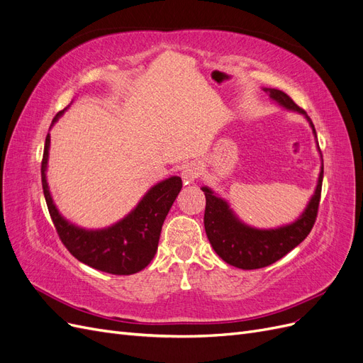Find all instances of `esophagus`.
I'll list each match as a JSON object with an SVG mask.
<instances>
[{"mask_svg": "<svg viewBox=\"0 0 363 363\" xmlns=\"http://www.w3.org/2000/svg\"><path fill=\"white\" fill-rule=\"evenodd\" d=\"M182 179L184 183H192L196 179H199L200 175V168L196 167L195 163H189V164H184L183 169H182Z\"/></svg>", "mask_w": 363, "mask_h": 363, "instance_id": "1", "label": "esophagus"}]
</instances>
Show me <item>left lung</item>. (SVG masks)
<instances>
[{"label": "left lung", "instance_id": "left-lung-1", "mask_svg": "<svg viewBox=\"0 0 363 363\" xmlns=\"http://www.w3.org/2000/svg\"><path fill=\"white\" fill-rule=\"evenodd\" d=\"M265 91L269 92L272 100H276L283 107L303 113L309 121L316 136L312 119L307 116L300 106L294 103L288 94L279 89ZM323 174L324 164L321 167L315 195L312 196L309 206L306 207L300 219H296L294 224L276 230H257L239 223V219L232 213L224 200L218 199L208 188H201L206 195V235L208 238V242L216 251V255L227 262L228 265H233L240 269H257L268 267L283 256H286L291 250L303 242L313 228L321 200Z\"/></svg>", "mask_w": 363, "mask_h": 363}]
</instances>
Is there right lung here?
<instances>
[{
	"label": "right lung",
	"instance_id": "1",
	"mask_svg": "<svg viewBox=\"0 0 363 363\" xmlns=\"http://www.w3.org/2000/svg\"><path fill=\"white\" fill-rule=\"evenodd\" d=\"M60 115L62 112L54 121ZM48 148L50 135H47L43 148L40 177L48 212L62 244L77 260L98 271L130 276L144 269L156 255L163 221L182 189V179L171 177L160 182L148 191L135 211L123 221L104 230L89 232L65 221L52 204L45 179Z\"/></svg>",
	"mask_w": 363,
	"mask_h": 363
}]
</instances>
